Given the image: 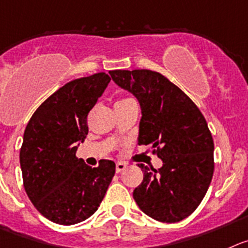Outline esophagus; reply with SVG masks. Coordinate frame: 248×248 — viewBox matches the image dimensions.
Segmentation results:
<instances>
[{"label":"esophagus","instance_id":"obj_1","mask_svg":"<svg viewBox=\"0 0 248 248\" xmlns=\"http://www.w3.org/2000/svg\"><path fill=\"white\" fill-rule=\"evenodd\" d=\"M127 168V165L124 163H117L116 164V172H121L124 169Z\"/></svg>","mask_w":248,"mask_h":248}]
</instances>
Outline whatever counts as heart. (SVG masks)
I'll use <instances>...</instances> for the list:
<instances>
[{
    "mask_svg": "<svg viewBox=\"0 0 248 248\" xmlns=\"http://www.w3.org/2000/svg\"><path fill=\"white\" fill-rule=\"evenodd\" d=\"M128 100H132L131 98H122V99H120L119 101H117L116 104H121V103H126V101H128Z\"/></svg>",
    "mask_w": 248,
    "mask_h": 248,
    "instance_id": "b5f03b06",
    "label": "heart"
}]
</instances>
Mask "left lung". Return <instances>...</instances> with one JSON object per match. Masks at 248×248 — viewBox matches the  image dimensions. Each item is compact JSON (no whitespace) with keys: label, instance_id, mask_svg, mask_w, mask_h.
I'll return each instance as SVG.
<instances>
[{"label":"left lung","instance_id":"obj_1","mask_svg":"<svg viewBox=\"0 0 248 248\" xmlns=\"http://www.w3.org/2000/svg\"><path fill=\"white\" fill-rule=\"evenodd\" d=\"M110 75L140 101L138 144L150 145L164 163L158 170L138 164L143 181L133 191V198L155 220H184L201 204L214 172V142L204 116L159 72L115 69Z\"/></svg>","mask_w":248,"mask_h":248}]
</instances>
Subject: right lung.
Wrapping results in <instances>:
<instances>
[{
  "label": "right lung",
  "instance_id": "obj_1",
  "mask_svg": "<svg viewBox=\"0 0 248 248\" xmlns=\"http://www.w3.org/2000/svg\"><path fill=\"white\" fill-rule=\"evenodd\" d=\"M111 80L100 72L77 78L48 96L30 117L19 160L34 207L50 221L73 225L96 212L115 175L112 160L92 168L76 155L88 115Z\"/></svg>",
  "mask_w": 248,
  "mask_h": 248
}]
</instances>
